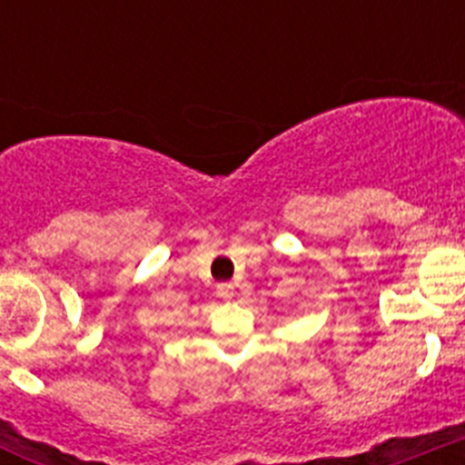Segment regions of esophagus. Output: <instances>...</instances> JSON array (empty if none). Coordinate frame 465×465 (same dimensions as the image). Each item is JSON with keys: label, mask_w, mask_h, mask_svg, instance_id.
Here are the masks:
<instances>
[{"label": "esophagus", "mask_w": 465, "mask_h": 465, "mask_svg": "<svg viewBox=\"0 0 465 465\" xmlns=\"http://www.w3.org/2000/svg\"><path fill=\"white\" fill-rule=\"evenodd\" d=\"M216 293H219L223 300H230L235 291H232V283H219V286H216Z\"/></svg>", "instance_id": "esophagus-1"}]
</instances>
